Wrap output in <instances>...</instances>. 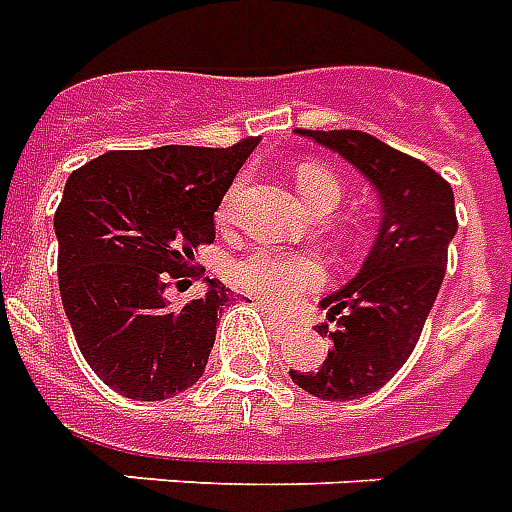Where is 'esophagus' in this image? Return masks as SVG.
<instances>
[{
  "label": "esophagus",
  "instance_id": "34e87169",
  "mask_svg": "<svg viewBox=\"0 0 512 512\" xmlns=\"http://www.w3.org/2000/svg\"><path fill=\"white\" fill-rule=\"evenodd\" d=\"M264 313H267V318H270V324L275 326V329H278V332H286V329H291V318H286V315H280V313H275V310H272V307H264Z\"/></svg>",
  "mask_w": 512,
  "mask_h": 512
}]
</instances>
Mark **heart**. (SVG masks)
Returning a JSON list of instances; mask_svg holds the SVG:
<instances>
[{
  "mask_svg": "<svg viewBox=\"0 0 512 512\" xmlns=\"http://www.w3.org/2000/svg\"><path fill=\"white\" fill-rule=\"evenodd\" d=\"M294 183H297L299 197L305 199L307 205L324 207L337 205L343 186L334 175L332 169H326L318 161H302L294 169ZM240 183H234L226 191L224 202L218 207V215L226 218L229 207L234 202ZM232 280L242 291H248L253 297L264 299L275 307H291L297 305L299 299L321 288L326 283V270L321 261L307 253H283V251H253L242 256L232 264Z\"/></svg>",
  "mask_w": 512,
  "mask_h": 512,
  "instance_id": "obj_1",
  "label": "heart"
}]
</instances>
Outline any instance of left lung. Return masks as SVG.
Wrapping results in <instances>:
<instances>
[{
	"mask_svg": "<svg viewBox=\"0 0 512 512\" xmlns=\"http://www.w3.org/2000/svg\"><path fill=\"white\" fill-rule=\"evenodd\" d=\"M364 172L380 197V232L359 275L321 299L332 351L318 370H291V380L329 402L367 397L394 378L424 332L459 229L451 183L429 164L356 129H297Z\"/></svg>",
	"mask_w": 512,
	"mask_h": 512,
	"instance_id": "1",
	"label": "left lung"
}]
</instances>
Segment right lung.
<instances>
[{
  "label": "right lung",
  "mask_w": 512,
  "mask_h": 512,
  "mask_svg": "<svg viewBox=\"0 0 512 512\" xmlns=\"http://www.w3.org/2000/svg\"><path fill=\"white\" fill-rule=\"evenodd\" d=\"M256 145L110 151L69 175L53 215L61 305L88 367L118 394L156 402L202 378L229 288L207 278L183 307L164 291L202 278L194 251L215 240L213 213Z\"/></svg>",
  "instance_id": "add662e5"
}]
</instances>
